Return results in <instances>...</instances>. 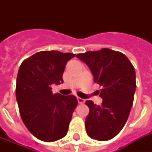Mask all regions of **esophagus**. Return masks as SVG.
Segmentation results:
<instances>
[{"instance_id": "esophagus-1", "label": "esophagus", "mask_w": 152, "mask_h": 152, "mask_svg": "<svg viewBox=\"0 0 152 152\" xmlns=\"http://www.w3.org/2000/svg\"><path fill=\"white\" fill-rule=\"evenodd\" d=\"M77 100H78V102L80 104H83L85 102V99H83L82 98H80V97H77Z\"/></svg>"}]
</instances>
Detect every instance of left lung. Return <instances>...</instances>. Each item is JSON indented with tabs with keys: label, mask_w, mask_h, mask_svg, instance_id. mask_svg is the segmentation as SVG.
I'll return each mask as SVG.
<instances>
[{
	"label": "left lung",
	"mask_w": 152,
	"mask_h": 152,
	"mask_svg": "<svg viewBox=\"0 0 152 152\" xmlns=\"http://www.w3.org/2000/svg\"><path fill=\"white\" fill-rule=\"evenodd\" d=\"M90 69L95 83L102 87L101 106L86 101L90 112L85 127L91 138L99 141L112 139L127 121L137 88L135 69L125 54L110 49L76 55Z\"/></svg>",
	"instance_id": "8db88e82"
}]
</instances>
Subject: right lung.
I'll return each mask as SVG.
<instances>
[{"label": "right lung", "mask_w": 152, "mask_h": 152, "mask_svg": "<svg viewBox=\"0 0 152 152\" xmlns=\"http://www.w3.org/2000/svg\"><path fill=\"white\" fill-rule=\"evenodd\" d=\"M73 53L42 51L23 61L16 79L15 96L27 129L40 140L53 142L67 134L78 101L74 95L53 94L51 85L62 83L67 62Z\"/></svg>", "instance_id": "1"}]
</instances>
